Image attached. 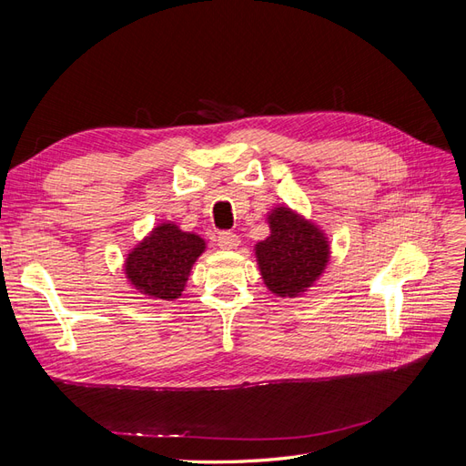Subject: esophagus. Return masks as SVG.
<instances>
[{
    "label": "esophagus",
    "instance_id": "esophagus-1",
    "mask_svg": "<svg viewBox=\"0 0 466 466\" xmlns=\"http://www.w3.org/2000/svg\"><path fill=\"white\" fill-rule=\"evenodd\" d=\"M218 245H219V248H223V250H233V248H237L238 245H241V241H238V237H237L235 233H231V231H221V233L218 235Z\"/></svg>",
    "mask_w": 466,
    "mask_h": 466
}]
</instances>
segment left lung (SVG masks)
Segmentation results:
<instances>
[{"label":"left lung","mask_w":466,"mask_h":466,"mask_svg":"<svg viewBox=\"0 0 466 466\" xmlns=\"http://www.w3.org/2000/svg\"><path fill=\"white\" fill-rule=\"evenodd\" d=\"M270 235L255 245V257L266 288L278 298H299L327 270L329 237L317 223L288 206L266 216Z\"/></svg>","instance_id":"8db88e82"}]
</instances>
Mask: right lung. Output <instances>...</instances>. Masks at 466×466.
Listing matches in <instances>:
<instances>
[{"label": "right lung", "mask_w": 466, "mask_h": 466, "mask_svg": "<svg viewBox=\"0 0 466 466\" xmlns=\"http://www.w3.org/2000/svg\"><path fill=\"white\" fill-rule=\"evenodd\" d=\"M204 250L206 241L200 235L163 221L126 255L124 274L130 286L149 299L175 301L185 291L192 266Z\"/></svg>", "instance_id": "1"}]
</instances>
